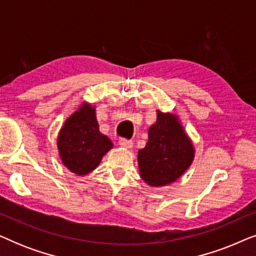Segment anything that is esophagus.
Wrapping results in <instances>:
<instances>
[{"label": "esophagus", "mask_w": 256, "mask_h": 256, "mask_svg": "<svg viewBox=\"0 0 256 256\" xmlns=\"http://www.w3.org/2000/svg\"><path fill=\"white\" fill-rule=\"evenodd\" d=\"M118 144H120L122 148L130 149L132 146V142L128 141V140H126V138H120V141H118Z\"/></svg>", "instance_id": "obj_1"}]
</instances>
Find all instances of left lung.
<instances>
[{"mask_svg": "<svg viewBox=\"0 0 256 256\" xmlns=\"http://www.w3.org/2000/svg\"><path fill=\"white\" fill-rule=\"evenodd\" d=\"M194 146L177 115L157 110L148 142L138 150L140 177L152 188L166 186L183 176L194 160Z\"/></svg>", "mask_w": 256, "mask_h": 256, "instance_id": "1", "label": "left lung"}]
</instances>
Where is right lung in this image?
I'll return each instance as SVG.
<instances>
[{
	"instance_id": "add662e5",
	"label": "right lung",
	"mask_w": 256,
	"mask_h": 256,
	"mask_svg": "<svg viewBox=\"0 0 256 256\" xmlns=\"http://www.w3.org/2000/svg\"><path fill=\"white\" fill-rule=\"evenodd\" d=\"M57 146L62 166L84 177L96 169L113 143L99 130L96 106L84 101L59 130Z\"/></svg>"
}]
</instances>
